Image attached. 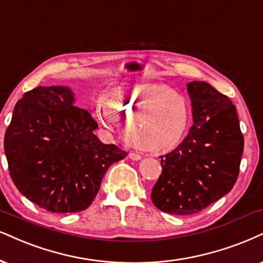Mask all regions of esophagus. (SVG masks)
Wrapping results in <instances>:
<instances>
[{
  "instance_id": "34e87169",
  "label": "esophagus",
  "mask_w": 263,
  "mask_h": 263,
  "mask_svg": "<svg viewBox=\"0 0 263 263\" xmlns=\"http://www.w3.org/2000/svg\"><path fill=\"white\" fill-rule=\"evenodd\" d=\"M128 156H129V159H132V160H136V161L141 160V159H142V155H139L138 153H135V152L129 153Z\"/></svg>"
}]
</instances>
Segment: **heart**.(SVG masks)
<instances>
[{
    "mask_svg": "<svg viewBox=\"0 0 263 263\" xmlns=\"http://www.w3.org/2000/svg\"><path fill=\"white\" fill-rule=\"evenodd\" d=\"M105 126L116 119L126 124L125 136L136 147L161 151L175 147L189 124V105L181 93L161 84H137L120 88L98 105Z\"/></svg>",
    "mask_w": 263,
    "mask_h": 263,
    "instance_id": "b5f03b06",
    "label": "heart"
}]
</instances>
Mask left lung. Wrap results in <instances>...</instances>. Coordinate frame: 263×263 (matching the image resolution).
<instances>
[{"instance_id": "8db88e82", "label": "left lung", "mask_w": 263, "mask_h": 263, "mask_svg": "<svg viewBox=\"0 0 263 263\" xmlns=\"http://www.w3.org/2000/svg\"><path fill=\"white\" fill-rule=\"evenodd\" d=\"M193 126L181 144L161 158L152 201L171 215H192L231 192L244 149L237 110L205 81L187 84Z\"/></svg>"}]
</instances>
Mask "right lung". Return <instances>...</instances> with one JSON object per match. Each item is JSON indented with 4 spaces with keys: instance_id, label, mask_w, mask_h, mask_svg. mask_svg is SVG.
I'll return each mask as SVG.
<instances>
[{
    "instance_id": "right-lung-1",
    "label": "right lung",
    "mask_w": 263,
    "mask_h": 263,
    "mask_svg": "<svg viewBox=\"0 0 263 263\" xmlns=\"http://www.w3.org/2000/svg\"><path fill=\"white\" fill-rule=\"evenodd\" d=\"M98 124L64 86L24 93L5 135L13 183L40 208L57 214L87 209L110 165L127 155L93 134Z\"/></svg>"
}]
</instances>
